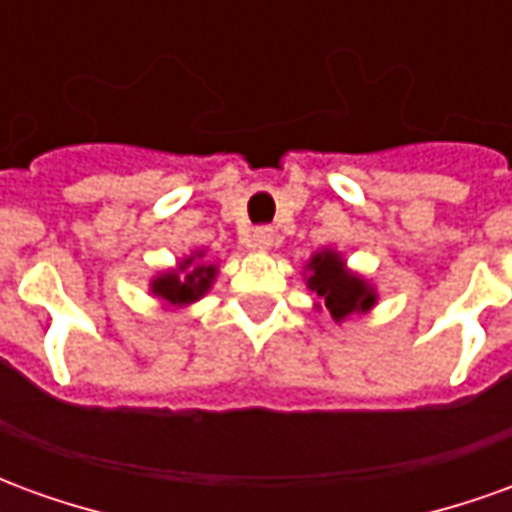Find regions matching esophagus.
Here are the masks:
<instances>
[{
	"mask_svg": "<svg viewBox=\"0 0 512 512\" xmlns=\"http://www.w3.org/2000/svg\"><path fill=\"white\" fill-rule=\"evenodd\" d=\"M246 244L255 246V249H268V246L274 244V230H271L268 224L252 227V230L246 233Z\"/></svg>",
	"mask_w": 512,
	"mask_h": 512,
	"instance_id": "esophagus-1",
	"label": "esophagus"
}]
</instances>
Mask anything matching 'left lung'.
<instances>
[{
    "mask_svg": "<svg viewBox=\"0 0 512 512\" xmlns=\"http://www.w3.org/2000/svg\"><path fill=\"white\" fill-rule=\"evenodd\" d=\"M310 290L321 296L323 307L329 310L334 321H343L351 312H365L376 304V293L351 271H345V263L337 252L323 249L310 260Z\"/></svg>",
    "mask_w": 512,
    "mask_h": 512,
    "instance_id": "1",
    "label": "left lung"
}]
</instances>
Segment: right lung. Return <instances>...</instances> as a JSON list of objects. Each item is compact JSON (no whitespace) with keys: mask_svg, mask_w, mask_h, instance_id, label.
<instances>
[{"mask_svg":"<svg viewBox=\"0 0 512 512\" xmlns=\"http://www.w3.org/2000/svg\"><path fill=\"white\" fill-rule=\"evenodd\" d=\"M197 255L202 257V252H197ZM191 263H194V255L186 257L178 266V271H169V274H161V277L153 279L150 290L164 301H169V304H178V307L205 296L208 288H211L213 277H216V266H205V263L191 266Z\"/></svg>","mask_w":512,"mask_h":512,"instance_id":"add662e5","label":"right lung"}]
</instances>
